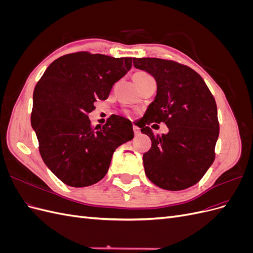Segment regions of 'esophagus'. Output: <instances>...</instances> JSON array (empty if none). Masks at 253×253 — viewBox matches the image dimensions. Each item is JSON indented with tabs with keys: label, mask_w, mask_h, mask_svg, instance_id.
Here are the masks:
<instances>
[{
	"label": "esophagus",
	"mask_w": 253,
	"mask_h": 253,
	"mask_svg": "<svg viewBox=\"0 0 253 253\" xmlns=\"http://www.w3.org/2000/svg\"><path fill=\"white\" fill-rule=\"evenodd\" d=\"M133 131H134V134H135V135H139V134H140V128H139L138 126H133Z\"/></svg>",
	"instance_id": "esophagus-1"
}]
</instances>
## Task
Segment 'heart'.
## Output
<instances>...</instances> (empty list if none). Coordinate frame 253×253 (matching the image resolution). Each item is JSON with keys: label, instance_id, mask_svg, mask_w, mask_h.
Masks as SVG:
<instances>
[{"label": "heart", "instance_id": "b5f03b06", "mask_svg": "<svg viewBox=\"0 0 253 253\" xmlns=\"http://www.w3.org/2000/svg\"><path fill=\"white\" fill-rule=\"evenodd\" d=\"M150 78H152L151 76L148 74V73H145V72H138V73H136L135 75H134V77H133V79H134V81H142V80H145V79H150Z\"/></svg>", "mask_w": 253, "mask_h": 253}]
</instances>
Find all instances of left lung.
Returning <instances> with one entry per match:
<instances>
[{"label": "left lung", "instance_id": "1", "mask_svg": "<svg viewBox=\"0 0 253 253\" xmlns=\"http://www.w3.org/2000/svg\"><path fill=\"white\" fill-rule=\"evenodd\" d=\"M133 62L157 83L154 101L139 126L152 141L150 151L143 154L144 172L165 190L192 187L215 156L219 125L214 97L201 76L186 65L158 58H134ZM155 122H165L169 132L155 136L148 126Z\"/></svg>", "mask_w": 253, "mask_h": 253}]
</instances>
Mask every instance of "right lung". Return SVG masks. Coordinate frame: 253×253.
Segmentation results:
<instances>
[{
    "instance_id": "obj_1",
    "label": "right lung",
    "mask_w": 253,
    "mask_h": 253,
    "mask_svg": "<svg viewBox=\"0 0 253 253\" xmlns=\"http://www.w3.org/2000/svg\"><path fill=\"white\" fill-rule=\"evenodd\" d=\"M132 68V58L76 52L58 58L34 90L32 126L44 164L65 185L82 188L101 180L119 145L133 139L128 119L113 115L90 126L97 99Z\"/></svg>"
}]
</instances>
